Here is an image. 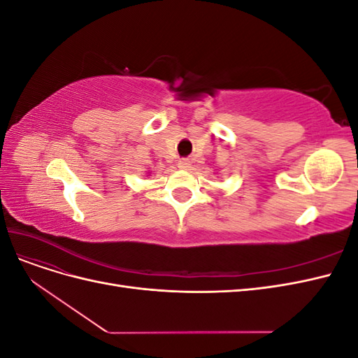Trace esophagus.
Instances as JSON below:
<instances>
[{
	"label": "esophagus",
	"instance_id": "1",
	"mask_svg": "<svg viewBox=\"0 0 358 358\" xmlns=\"http://www.w3.org/2000/svg\"><path fill=\"white\" fill-rule=\"evenodd\" d=\"M178 167L182 169V170H188V169L191 167V162H189V159H187V158H180V159L178 161Z\"/></svg>",
	"mask_w": 358,
	"mask_h": 358
}]
</instances>
